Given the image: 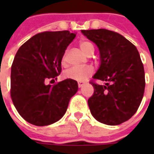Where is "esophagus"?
Returning a JSON list of instances; mask_svg holds the SVG:
<instances>
[{"label":"esophagus","mask_w":154,"mask_h":154,"mask_svg":"<svg viewBox=\"0 0 154 154\" xmlns=\"http://www.w3.org/2000/svg\"><path fill=\"white\" fill-rule=\"evenodd\" d=\"M78 87H83V85L84 83L83 82H78Z\"/></svg>","instance_id":"1"}]
</instances>
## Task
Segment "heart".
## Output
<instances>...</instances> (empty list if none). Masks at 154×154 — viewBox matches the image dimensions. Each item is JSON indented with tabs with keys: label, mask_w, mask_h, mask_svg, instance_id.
Returning a JSON list of instances; mask_svg holds the SVG:
<instances>
[{
	"label": "heart",
	"mask_w": 154,
	"mask_h": 154,
	"mask_svg": "<svg viewBox=\"0 0 154 154\" xmlns=\"http://www.w3.org/2000/svg\"><path fill=\"white\" fill-rule=\"evenodd\" d=\"M80 48L83 51V53L87 55L94 53V46L93 44L88 42V41H81L80 42ZM63 63L66 62V54H64L63 57ZM93 68L90 66L87 67H78V66H73L71 67L64 72L63 76L65 78L71 79V80L78 81V82H82L87 79V77H89L93 74Z\"/></svg>",
	"instance_id": "1"
}]
</instances>
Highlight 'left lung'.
Segmentation results:
<instances>
[{
	"label": "left lung",
	"mask_w": 154,
	"mask_h": 154,
	"mask_svg": "<svg viewBox=\"0 0 154 154\" xmlns=\"http://www.w3.org/2000/svg\"><path fill=\"white\" fill-rule=\"evenodd\" d=\"M100 51V66L91 84V113L99 122L117 125L132 117L142 101L145 88L144 68L138 49L123 35L99 29L82 30ZM95 80L106 81L99 85Z\"/></svg>",
	"instance_id": "1"
}]
</instances>
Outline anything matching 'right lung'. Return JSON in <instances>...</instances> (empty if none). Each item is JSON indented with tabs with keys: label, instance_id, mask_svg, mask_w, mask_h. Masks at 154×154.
<instances>
[{
	"label": "right lung",
	"instance_id": "1",
	"mask_svg": "<svg viewBox=\"0 0 154 154\" xmlns=\"http://www.w3.org/2000/svg\"><path fill=\"white\" fill-rule=\"evenodd\" d=\"M75 37L68 30L42 32L17 51L11 65V97L27 122L48 125L66 113L69 100L78 89L77 81L65 79L52 86L48 82L57 80L65 50Z\"/></svg>",
	"mask_w": 154,
	"mask_h": 154
}]
</instances>
